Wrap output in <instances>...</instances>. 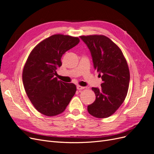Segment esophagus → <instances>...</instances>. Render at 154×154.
<instances>
[{"label":"esophagus","mask_w":154,"mask_h":154,"mask_svg":"<svg viewBox=\"0 0 154 154\" xmlns=\"http://www.w3.org/2000/svg\"><path fill=\"white\" fill-rule=\"evenodd\" d=\"M76 88H77L78 90H82V89H84V88H85V87H82V86H80V85H78V86L76 87Z\"/></svg>","instance_id":"esophagus-1"}]
</instances>
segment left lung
Segmentation results:
<instances>
[{
  "mask_svg": "<svg viewBox=\"0 0 154 154\" xmlns=\"http://www.w3.org/2000/svg\"><path fill=\"white\" fill-rule=\"evenodd\" d=\"M89 49L94 68L103 83L101 88L92 87L96 100L88 105V113L97 118H108L122 105L127 94L130 82L128 64L122 51L103 35L81 36Z\"/></svg>",
  "mask_w": 154,
  "mask_h": 154,
  "instance_id": "1",
  "label": "left lung"
}]
</instances>
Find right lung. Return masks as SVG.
<instances>
[{
	"mask_svg": "<svg viewBox=\"0 0 154 154\" xmlns=\"http://www.w3.org/2000/svg\"><path fill=\"white\" fill-rule=\"evenodd\" d=\"M79 42L78 37L54 35L42 41L29 54L23 69V84L29 100L41 114H61L75 94V85L59 81L55 76L62 66V55Z\"/></svg>",
	"mask_w": 154,
	"mask_h": 154,
	"instance_id": "right-lung-1",
	"label": "right lung"
}]
</instances>
